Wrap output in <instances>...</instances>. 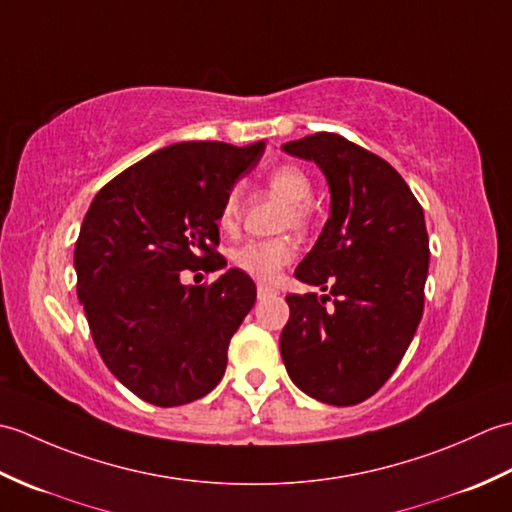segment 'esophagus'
<instances>
[{"label": "esophagus", "mask_w": 512, "mask_h": 512, "mask_svg": "<svg viewBox=\"0 0 512 512\" xmlns=\"http://www.w3.org/2000/svg\"><path fill=\"white\" fill-rule=\"evenodd\" d=\"M277 295V290L273 286H266V284H257V297L259 299H266V297H273Z\"/></svg>", "instance_id": "obj_1"}]
</instances>
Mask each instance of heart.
I'll use <instances>...</instances> for the list:
<instances>
[{
	"label": "heart",
	"mask_w": 512,
	"mask_h": 512,
	"mask_svg": "<svg viewBox=\"0 0 512 512\" xmlns=\"http://www.w3.org/2000/svg\"><path fill=\"white\" fill-rule=\"evenodd\" d=\"M268 189L279 195L281 200L288 202L284 226H292L297 231L308 226V202L312 198V182L306 171L295 165H281L268 173ZM239 213H242V195H239L237 189H233L224 198L220 215H217V224H220L222 231H235L239 224ZM292 257H295V244L288 237L250 239V242L233 248L231 253L233 264L255 279L277 277L279 270L292 262Z\"/></svg>",
	"instance_id": "b5f03b06"
}]
</instances>
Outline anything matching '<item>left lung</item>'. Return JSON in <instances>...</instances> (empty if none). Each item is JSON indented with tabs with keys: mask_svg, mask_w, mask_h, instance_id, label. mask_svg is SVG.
<instances>
[{
	"mask_svg": "<svg viewBox=\"0 0 512 512\" xmlns=\"http://www.w3.org/2000/svg\"><path fill=\"white\" fill-rule=\"evenodd\" d=\"M328 180L330 217L295 277L328 295H288L279 350L303 394L336 407L387 383L418 330L429 273L424 213L400 173L339 134L281 145ZM332 294L333 308H324Z\"/></svg>",
	"mask_w": 512,
	"mask_h": 512,
	"instance_id": "obj_1",
	"label": "left lung"
}]
</instances>
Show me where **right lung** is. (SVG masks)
I'll return each instance as SVG.
<instances>
[{"label":"right lung","mask_w":512,"mask_h":512,"mask_svg":"<svg viewBox=\"0 0 512 512\" xmlns=\"http://www.w3.org/2000/svg\"><path fill=\"white\" fill-rule=\"evenodd\" d=\"M176 143L136 162L96 193L74 246L76 295L107 369L158 407L198 400L220 383L231 336L255 306L253 279L228 268L211 286L182 270L215 273L226 259L217 215L233 184L264 154Z\"/></svg>","instance_id":"right-lung-1"}]
</instances>
